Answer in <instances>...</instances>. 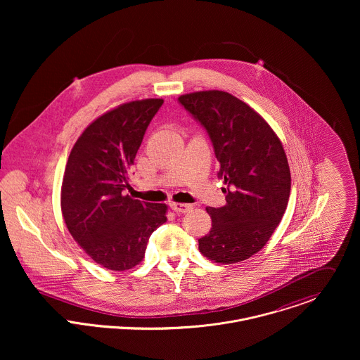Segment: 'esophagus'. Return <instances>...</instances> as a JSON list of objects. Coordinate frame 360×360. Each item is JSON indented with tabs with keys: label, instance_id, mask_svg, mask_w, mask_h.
Instances as JSON below:
<instances>
[{
	"label": "esophagus",
	"instance_id": "obj_1",
	"mask_svg": "<svg viewBox=\"0 0 360 360\" xmlns=\"http://www.w3.org/2000/svg\"><path fill=\"white\" fill-rule=\"evenodd\" d=\"M170 207L177 213H187L188 210H191L193 205H190V204H170Z\"/></svg>",
	"mask_w": 360,
	"mask_h": 360
}]
</instances>
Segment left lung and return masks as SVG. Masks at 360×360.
<instances>
[{
  "instance_id": "8db88e82",
  "label": "left lung",
  "mask_w": 360,
  "mask_h": 360,
  "mask_svg": "<svg viewBox=\"0 0 360 360\" xmlns=\"http://www.w3.org/2000/svg\"><path fill=\"white\" fill-rule=\"evenodd\" d=\"M179 103L204 127L220 163L226 205L212 217L200 251L216 263H237L260 251L288 205L291 174L281 141L251 106L224 91H198Z\"/></svg>"
}]
</instances>
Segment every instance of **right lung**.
Returning a JSON list of instances; mask_svg holds the SVG:
<instances>
[{
  "mask_svg": "<svg viewBox=\"0 0 360 360\" xmlns=\"http://www.w3.org/2000/svg\"><path fill=\"white\" fill-rule=\"evenodd\" d=\"M163 100L123 103L94 120L69 155L60 193L66 227L96 263L127 270L146 255L155 230L166 219L165 204L124 195L131 165Z\"/></svg>",
  "mask_w": 360,
  "mask_h": 360,
  "instance_id": "obj_1",
  "label": "right lung"
}]
</instances>
